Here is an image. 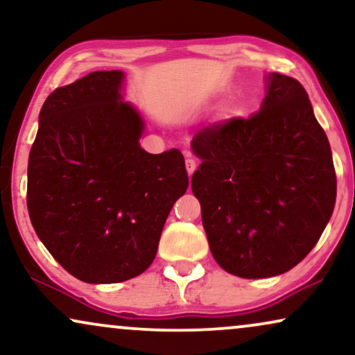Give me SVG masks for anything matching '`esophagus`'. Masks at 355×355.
Returning a JSON list of instances; mask_svg holds the SVG:
<instances>
[{
	"label": "esophagus",
	"instance_id": "esophagus-1",
	"mask_svg": "<svg viewBox=\"0 0 355 355\" xmlns=\"http://www.w3.org/2000/svg\"><path fill=\"white\" fill-rule=\"evenodd\" d=\"M185 165H187V172H188V175H193V172H195V170H196V160L191 159V157H188Z\"/></svg>",
	"mask_w": 355,
	"mask_h": 355
}]
</instances>
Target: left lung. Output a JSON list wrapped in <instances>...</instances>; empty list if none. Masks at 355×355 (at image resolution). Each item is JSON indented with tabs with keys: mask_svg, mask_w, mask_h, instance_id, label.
I'll use <instances>...</instances> for the list:
<instances>
[{
	"mask_svg": "<svg viewBox=\"0 0 355 355\" xmlns=\"http://www.w3.org/2000/svg\"><path fill=\"white\" fill-rule=\"evenodd\" d=\"M191 190L211 254L242 278L288 272L309 254L336 203V170L306 89L267 77L262 107L195 134Z\"/></svg>",
	"mask_w": 355,
	"mask_h": 355,
	"instance_id": "8db88e82",
	"label": "left lung"
}]
</instances>
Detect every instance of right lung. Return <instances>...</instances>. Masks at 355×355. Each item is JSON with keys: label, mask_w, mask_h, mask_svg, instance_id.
<instances>
[{"label": "right lung", "mask_w": 355, "mask_h": 355, "mask_svg": "<svg viewBox=\"0 0 355 355\" xmlns=\"http://www.w3.org/2000/svg\"><path fill=\"white\" fill-rule=\"evenodd\" d=\"M124 73L92 71L53 89L28 165V211L52 257L87 284L141 275L188 188L177 149L149 154L141 116L121 100Z\"/></svg>", "instance_id": "1"}]
</instances>
